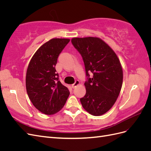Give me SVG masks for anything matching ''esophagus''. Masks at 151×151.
<instances>
[{
  "instance_id": "1",
  "label": "esophagus",
  "mask_w": 151,
  "mask_h": 151,
  "mask_svg": "<svg viewBox=\"0 0 151 151\" xmlns=\"http://www.w3.org/2000/svg\"><path fill=\"white\" fill-rule=\"evenodd\" d=\"M79 84H80V83H79V81H76V82L74 83V84H73L72 85V88L74 89V88H75L77 86H78V85H79Z\"/></svg>"
}]
</instances>
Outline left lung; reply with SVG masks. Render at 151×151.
Listing matches in <instances>:
<instances>
[{
  "instance_id": "left-lung-1",
  "label": "left lung",
  "mask_w": 151,
  "mask_h": 151,
  "mask_svg": "<svg viewBox=\"0 0 151 151\" xmlns=\"http://www.w3.org/2000/svg\"><path fill=\"white\" fill-rule=\"evenodd\" d=\"M71 42L83 57L88 81L86 93L80 99L86 111L102 115L111 108L119 96L123 83V70L116 54L97 37L73 38ZM89 72L93 76L91 78Z\"/></svg>"
}]
</instances>
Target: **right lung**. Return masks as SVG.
I'll list each match as a JSON object with an SVG mask.
<instances>
[{"label": "right lung", "mask_w": 151, "mask_h": 151, "mask_svg": "<svg viewBox=\"0 0 151 151\" xmlns=\"http://www.w3.org/2000/svg\"><path fill=\"white\" fill-rule=\"evenodd\" d=\"M70 39L53 38L42 45L31 58L26 76L27 93L34 106L45 115L58 112L69 91L58 81L57 58Z\"/></svg>", "instance_id": "1"}]
</instances>
